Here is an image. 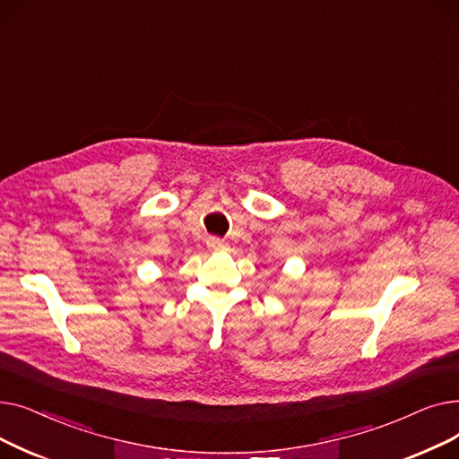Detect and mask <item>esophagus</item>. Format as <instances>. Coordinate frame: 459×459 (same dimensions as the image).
<instances>
[{"label": "esophagus", "mask_w": 459, "mask_h": 459, "mask_svg": "<svg viewBox=\"0 0 459 459\" xmlns=\"http://www.w3.org/2000/svg\"><path fill=\"white\" fill-rule=\"evenodd\" d=\"M206 246H208V249H212V251H225V249L229 247V244L225 242V239L217 238V236H210V238L206 239Z\"/></svg>", "instance_id": "1"}]
</instances>
